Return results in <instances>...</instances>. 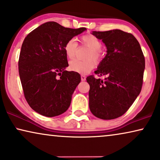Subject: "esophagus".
Returning a JSON list of instances; mask_svg holds the SVG:
<instances>
[{
	"instance_id": "34e87169",
	"label": "esophagus",
	"mask_w": 160,
	"mask_h": 160,
	"mask_svg": "<svg viewBox=\"0 0 160 160\" xmlns=\"http://www.w3.org/2000/svg\"><path fill=\"white\" fill-rule=\"evenodd\" d=\"M81 79H82V82H84V81L86 80V76L84 75H82V76H81Z\"/></svg>"
}]
</instances>
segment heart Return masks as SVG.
<instances>
[{
  "mask_svg": "<svg viewBox=\"0 0 160 160\" xmlns=\"http://www.w3.org/2000/svg\"><path fill=\"white\" fill-rule=\"evenodd\" d=\"M80 41L83 45L90 49L87 55V60H79L74 59L70 61L68 68L70 71L81 74H87L90 72L95 66L96 62H100L102 58V52L100 49L102 47V42L98 37L92 34H86L80 38ZM78 43L73 38H71L66 41L64 46L65 55L68 59H73L77 51Z\"/></svg>",
  "mask_w": 160,
  "mask_h": 160,
  "instance_id": "obj_1",
  "label": "heart"
}]
</instances>
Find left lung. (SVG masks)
Segmentation results:
<instances>
[{
	"label": "left lung",
	"mask_w": 160,
	"mask_h": 160,
	"mask_svg": "<svg viewBox=\"0 0 160 160\" xmlns=\"http://www.w3.org/2000/svg\"><path fill=\"white\" fill-rule=\"evenodd\" d=\"M107 48V54L95 73L105 79L87 76L90 87L89 106L96 117L113 119L130 108L143 85L145 58L132 34L121 30L92 31Z\"/></svg>",
	"instance_id": "obj_1"
}]
</instances>
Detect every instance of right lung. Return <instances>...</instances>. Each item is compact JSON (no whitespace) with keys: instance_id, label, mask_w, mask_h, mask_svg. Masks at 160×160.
<instances>
[{"instance_id":"obj_1","label":"right lung","mask_w":160,"mask_h":160,"mask_svg":"<svg viewBox=\"0 0 160 160\" xmlns=\"http://www.w3.org/2000/svg\"><path fill=\"white\" fill-rule=\"evenodd\" d=\"M86 30L48 22L25 37L19 54V77L28 103L41 115L53 117L69 108L81 76L65 71L68 63L64 46Z\"/></svg>"}]
</instances>
